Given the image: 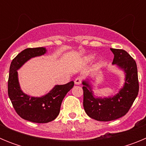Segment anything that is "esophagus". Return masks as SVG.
<instances>
[{
    "label": "esophagus",
    "instance_id": "1",
    "mask_svg": "<svg viewBox=\"0 0 146 146\" xmlns=\"http://www.w3.org/2000/svg\"><path fill=\"white\" fill-rule=\"evenodd\" d=\"M81 82H82V77H77L74 80V83L75 85H80Z\"/></svg>",
    "mask_w": 146,
    "mask_h": 146
}]
</instances>
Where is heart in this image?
I'll use <instances>...</instances> for the list:
<instances>
[{
    "label": "heart",
    "instance_id": "1",
    "mask_svg": "<svg viewBox=\"0 0 146 146\" xmlns=\"http://www.w3.org/2000/svg\"><path fill=\"white\" fill-rule=\"evenodd\" d=\"M94 58V55H88L82 58V61L86 63V64H88V63H90V62L92 61V60Z\"/></svg>",
    "mask_w": 146,
    "mask_h": 146
}]
</instances>
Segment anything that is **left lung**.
<instances>
[{
	"instance_id": "1",
	"label": "left lung",
	"mask_w": 146,
	"mask_h": 146,
	"mask_svg": "<svg viewBox=\"0 0 146 146\" xmlns=\"http://www.w3.org/2000/svg\"><path fill=\"white\" fill-rule=\"evenodd\" d=\"M114 55L113 64L125 73L123 88L115 96L96 97L88 80L82 81L83 107L90 118L99 121L118 119L128 113L139 91L137 68L135 60L123 50L110 48Z\"/></svg>"
}]
</instances>
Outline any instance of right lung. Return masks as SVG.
<instances>
[{
	"label": "right lung",
	"instance_id": "add662e5",
	"mask_svg": "<svg viewBox=\"0 0 146 146\" xmlns=\"http://www.w3.org/2000/svg\"><path fill=\"white\" fill-rule=\"evenodd\" d=\"M45 47L27 48L13 59L9 68L8 94L15 111L23 119L33 123H48L56 118L60 113L62 101L74 87L73 81L65 85H56L42 97H33L24 94L18 80L17 70L32 58L46 53Z\"/></svg>",
	"mask_w": 146,
	"mask_h": 146
}]
</instances>
